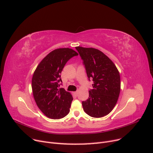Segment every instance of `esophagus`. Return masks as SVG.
<instances>
[{
    "label": "esophagus",
    "mask_w": 153,
    "mask_h": 153,
    "mask_svg": "<svg viewBox=\"0 0 153 153\" xmlns=\"http://www.w3.org/2000/svg\"><path fill=\"white\" fill-rule=\"evenodd\" d=\"M73 94H74V95H77V94H78V92L77 91H76V92H73Z\"/></svg>",
    "instance_id": "obj_1"
}]
</instances>
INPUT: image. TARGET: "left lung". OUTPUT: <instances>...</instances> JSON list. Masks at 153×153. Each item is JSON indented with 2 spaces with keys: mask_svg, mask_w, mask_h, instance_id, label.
I'll use <instances>...</instances> for the list:
<instances>
[{
  "mask_svg": "<svg viewBox=\"0 0 153 153\" xmlns=\"http://www.w3.org/2000/svg\"><path fill=\"white\" fill-rule=\"evenodd\" d=\"M84 64L93 89L82 101L84 111L93 117L108 115L116 105L121 91V80L116 66L102 52L92 48L76 47Z\"/></svg>",
  "mask_w": 153,
  "mask_h": 153,
  "instance_id": "8db88e82",
  "label": "left lung"
}]
</instances>
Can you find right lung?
Listing matches in <instances>:
<instances>
[{
  "label": "right lung",
  "mask_w": 153,
  "mask_h": 153,
  "mask_svg": "<svg viewBox=\"0 0 153 153\" xmlns=\"http://www.w3.org/2000/svg\"><path fill=\"white\" fill-rule=\"evenodd\" d=\"M78 53L70 48L51 51L40 62L32 79V94L42 113L51 119H61L70 111L73 97L69 92L59 89L60 74L66 64Z\"/></svg>",
  "instance_id": "obj_1"
}]
</instances>
